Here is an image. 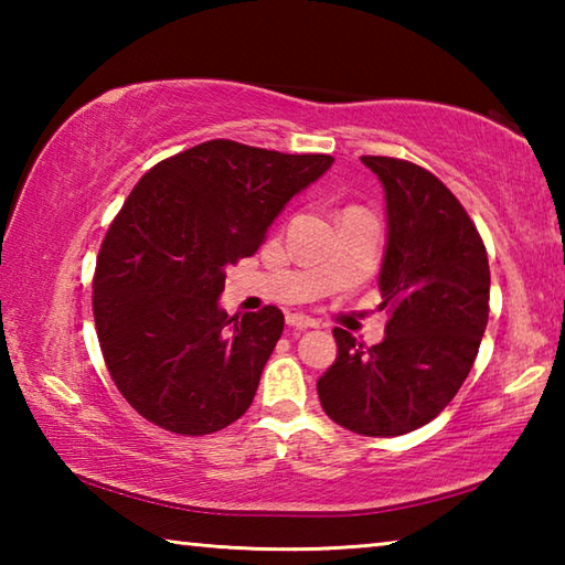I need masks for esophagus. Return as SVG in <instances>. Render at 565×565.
<instances>
[{"instance_id": "1", "label": "esophagus", "mask_w": 565, "mask_h": 565, "mask_svg": "<svg viewBox=\"0 0 565 565\" xmlns=\"http://www.w3.org/2000/svg\"><path fill=\"white\" fill-rule=\"evenodd\" d=\"M286 323H289L291 329H317L319 327V321L317 319H311V317H303V313H289V317H286Z\"/></svg>"}]
</instances>
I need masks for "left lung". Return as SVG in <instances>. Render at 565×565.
Instances as JSON below:
<instances>
[{
	"instance_id": "left-lung-1",
	"label": "left lung",
	"mask_w": 565,
	"mask_h": 565,
	"mask_svg": "<svg viewBox=\"0 0 565 565\" xmlns=\"http://www.w3.org/2000/svg\"><path fill=\"white\" fill-rule=\"evenodd\" d=\"M386 191L379 289L391 319L376 347L333 329L337 361L319 379L331 420L361 436H401L451 404L489 323L486 246L461 202L424 167L361 157Z\"/></svg>"
}]
</instances>
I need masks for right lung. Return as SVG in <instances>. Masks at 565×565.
Here are the masks:
<instances>
[{
	"label": "right lung",
	"instance_id": "right-lung-1",
	"mask_svg": "<svg viewBox=\"0 0 565 565\" xmlns=\"http://www.w3.org/2000/svg\"><path fill=\"white\" fill-rule=\"evenodd\" d=\"M333 164L212 139L151 167L104 236L92 309L111 381L181 436L246 414L284 331L276 306L228 317L226 266L252 256L281 209Z\"/></svg>",
	"mask_w": 565,
	"mask_h": 565
}]
</instances>
